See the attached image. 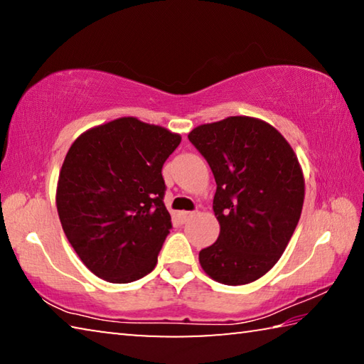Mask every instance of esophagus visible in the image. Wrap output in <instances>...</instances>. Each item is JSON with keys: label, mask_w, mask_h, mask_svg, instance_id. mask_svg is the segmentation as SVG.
I'll return each instance as SVG.
<instances>
[{"label": "esophagus", "mask_w": 364, "mask_h": 364, "mask_svg": "<svg viewBox=\"0 0 364 364\" xmlns=\"http://www.w3.org/2000/svg\"><path fill=\"white\" fill-rule=\"evenodd\" d=\"M194 215H196V212H180V215H178V217H180L181 223H186V221L193 218Z\"/></svg>", "instance_id": "34e87169"}]
</instances>
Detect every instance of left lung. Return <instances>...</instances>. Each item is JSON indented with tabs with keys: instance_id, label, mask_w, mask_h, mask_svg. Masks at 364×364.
<instances>
[{
	"instance_id": "obj_1",
	"label": "left lung",
	"mask_w": 364,
	"mask_h": 364,
	"mask_svg": "<svg viewBox=\"0 0 364 364\" xmlns=\"http://www.w3.org/2000/svg\"><path fill=\"white\" fill-rule=\"evenodd\" d=\"M217 183L220 236L199 252L202 269L228 286L254 282L274 267L299 223L304 173L291 144L267 122L228 117L188 134Z\"/></svg>"
}]
</instances>
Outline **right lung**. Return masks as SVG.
<instances>
[{
	"label": "right lung",
	"mask_w": 364,
	"mask_h": 364,
	"mask_svg": "<svg viewBox=\"0 0 364 364\" xmlns=\"http://www.w3.org/2000/svg\"><path fill=\"white\" fill-rule=\"evenodd\" d=\"M180 134L123 117L75 139L59 173L60 225L86 268L125 284L157 264L171 230L162 167Z\"/></svg>",
	"instance_id": "add662e5"
}]
</instances>
